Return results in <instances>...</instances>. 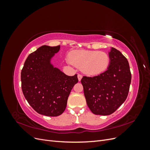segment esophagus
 Here are the masks:
<instances>
[{"label":"esophagus","instance_id":"1","mask_svg":"<svg viewBox=\"0 0 150 150\" xmlns=\"http://www.w3.org/2000/svg\"><path fill=\"white\" fill-rule=\"evenodd\" d=\"M82 78H83L82 75H81V74H78V78L79 81H81V79H82Z\"/></svg>","mask_w":150,"mask_h":150}]
</instances>
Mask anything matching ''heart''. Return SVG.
<instances>
[{"label":"heart","instance_id":"obj_1","mask_svg":"<svg viewBox=\"0 0 150 150\" xmlns=\"http://www.w3.org/2000/svg\"><path fill=\"white\" fill-rule=\"evenodd\" d=\"M69 59L72 64L81 68L85 74L90 76L103 73L110 64L108 54L99 51H74L71 54Z\"/></svg>","mask_w":150,"mask_h":150}]
</instances>
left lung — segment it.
<instances>
[{
    "label": "left lung",
    "mask_w": 150,
    "mask_h": 150,
    "mask_svg": "<svg viewBox=\"0 0 150 150\" xmlns=\"http://www.w3.org/2000/svg\"><path fill=\"white\" fill-rule=\"evenodd\" d=\"M110 64L106 71L94 77L81 79L88 106L95 115H110L125 102L131 81L127 59L118 50L109 52Z\"/></svg>",
    "instance_id": "1"
}]
</instances>
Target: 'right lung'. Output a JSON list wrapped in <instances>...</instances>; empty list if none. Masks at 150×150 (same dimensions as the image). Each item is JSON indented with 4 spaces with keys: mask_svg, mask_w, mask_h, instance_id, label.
Segmentation results:
<instances>
[{
    "mask_svg": "<svg viewBox=\"0 0 150 150\" xmlns=\"http://www.w3.org/2000/svg\"><path fill=\"white\" fill-rule=\"evenodd\" d=\"M60 46H42L30 54L21 71V87L26 100L39 114L57 116L64 111L71 91L78 82L51 63Z\"/></svg>",
    "mask_w": 150,
    "mask_h": 150,
    "instance_id": "obj_1",
    "label": "right lung"
}]
</instances>
